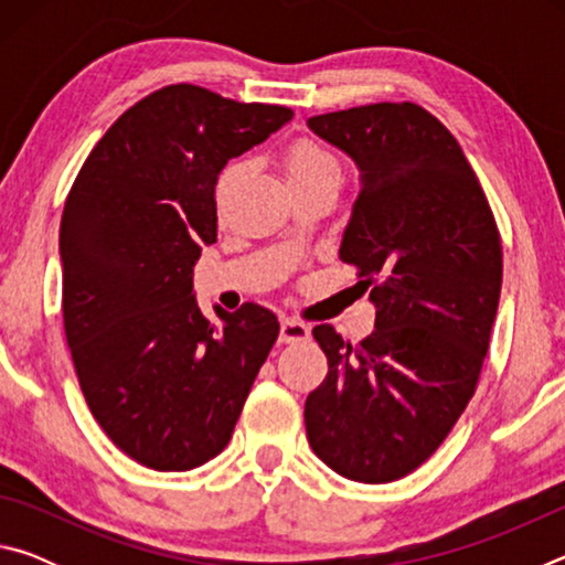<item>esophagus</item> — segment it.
Segmentation results:
<instances>
[{
	"label": "esophagus",
	"mask_w": 565,
	"mask_h": 565,
	"mask_svg": "<svg viewBox=\"0 0 565 565\" xmlns=\"http://www.w3.org/2000/svg\"><path fill=\"white\" fill-rule=\"evenodd\" d=\"M311 337V329L306 323L296 321V319H281V331H279V341L281 343H296Z\"/></svg>",
	"instance_id": "34e87169"
}]
</instances>
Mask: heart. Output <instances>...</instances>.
Wrapping results in <instances>:
<instances>
[{
	"instance_id": "obj_1",
	"label": "heart",
	"mask_w": 565,
	"mask_h": 565,
	"mask_svg": "<svg viewBox=\"0 0 565 565\" xmlns=\"http://www.w3.org/2000/svg\"><path fill=\"white\" fill-rule=\"evenodd\" d=\"M236 167H226L216 181V191H222L232 184ZM311 177H333L341 179V164L339 159L331 154L327 147L317 145V141H296V145L286 151V179H311Z\"/></svg>"
}]
</instances>
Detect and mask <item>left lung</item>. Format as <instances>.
<instances>
[{
  "mask_svg": "<svg viewBox=\"0 0 565 565\" xmlns=\"http://www.w3.org/2000/svg\"><path fill=\"white\" fill-rule=\"evenodd\" d=\"M306 124L359 169L339 259L376 306L374 333L356 347L329 323L313 329L329 374L306 398V436L337 473L388 483L441 446L473 396L499 309L501 236L461 147L426 109L384 102Z\"/></svg>",
  "mask_w": 565,
  "mask_h": 565,
  "instance_id": "left-lung-1",
  "label": "left lung"
}]
</instances>
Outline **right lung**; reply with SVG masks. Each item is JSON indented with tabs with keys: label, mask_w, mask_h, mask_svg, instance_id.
<instances>
[{
	"label": "right lung",
	"mask_w": 565,
	"mask_h": 565,
	"mask_svg": "<svg viewBox=\"0 0 565 565\" xmlns=\"http://www.w3.org/2000/svg\"><path fill=\"white\" fill-rule=\"evenodd\" d=\"M294 117L171 84L111 124L60 226L64 333L94 418L154 471H189L228 444L279 321L264 306L204 319L194 264L216 242L228 159Z\"/></svg>",
	"instance_id": "add662e5"
}]
</instances>
